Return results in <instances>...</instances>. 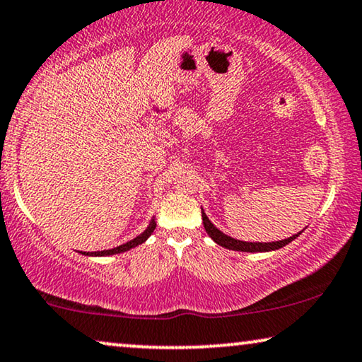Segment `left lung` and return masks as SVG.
Returning a JSON list of instances; mask_svg holds the SVG:
<instances>
[{
    "label": "left lung",
    "mask_w": 362,
    "mask_h": 362,
    "mask_svg": "<svg viewBox=\"0 0 362 362\" xmlns=\"http://www.w3.org/2000/svg\"><path fill=\"white\" fill-rule=\"evenodd\" d=\"M202 212V224H204V229L207 232V235L211 237L216 244H219L221 247H226L229 250H239V252H270V250H279L281 247H285L286 244H290L291 240H295L301 232L298 234L288 237V239L284 240H276V242H244V240H237L232 239V237L226 235L224 232H221L217 227L212 224V222L207 219L204 209H201Z\"/></svg>",
    "instance_id": "obj_1"
}]
</instances>
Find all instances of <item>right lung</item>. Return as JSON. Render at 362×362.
<instances>
[{"mask_svg":"<svg viewBox=\"0 0 362 362\" xmlns=\"http://www.w3.org/2000/svg\"><path fill=\"white\" fill-rule=\"evenodd\" d=\"M155 227H156V222H155V219H151L150 226L146 227V230H145V232H141L140 235H136L135 239L128 240L127 244H122V245L115 247V249H108V250H98V252H83V255H90V257H105V255H113V254H122V252H127V250L133 249V247H136V245L143 244V242H145V240L148 239V237H150V235L153 234V230H155Z\"/></svg>","mask_w":362,"mask_h":362,"instance_id":"obj_1","label":"right lung"}]
</instances>
